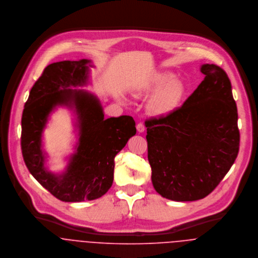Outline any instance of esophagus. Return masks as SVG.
I'll use <instances>...</instances> for the list:
<instances>
[{
  "label": "esophagus",
  "instance_id": "34e87169",
  "mask_svg": "<svg viewBox=\"0 0 258 258\" xmlns=\"http://www.w3.org/2000/svg\"><path fill=\"white\" fill-rule=\"evenodd\" d=\"M136 128H137V131H138L139 133H142V132H144V130H145V126H144V124L141 123V122L137 124Z\"/></svg>",
  "mask_w": 258,
  "mask_h": 258
}]
</instances>
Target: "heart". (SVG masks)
I'll return each mask as SVG.
<instances>
[{
    "instance_id": "obj_1",
    "label": "heart",
    "mask_w": 258,
    "mask_h": 258,
    "mask_svg": "<svg viewBox=\"0 0 258 258\" xmlns=\"http://www.w3.org/2000/svg\"><path fill=\"white\" fill-rule=\"evenodd\" d=\"M169 72H158L140 81L135 89L136 96L156 92L148 103V110L155 116H163L174 109L184 91L181 80L174 79Z\"/></svg>"
}]
</instances>
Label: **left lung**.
Here are the masks:
<instances>
[{
  "label": "left lung",
  "instance_id": "1",
  "mask_svg": "<svg viewBox=\"0 0 258 258\" xmlns=\"http://www.w3.org/2000/svg\"><path fill=\"white\" fill-rule=\"evenodd\" d=\"M201 72L204 80L181 107L145 122L152 183L163 198L176 202L210 195L239 150L230 80L216 64H203Z\"/></svg>",
  "mask_w": 258,
  "mask_h": 258
}]
</instances>
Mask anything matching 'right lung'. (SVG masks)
Returning <instances> with one entry per match:
<instances>
[{
  "mask_svg": "<svg viewBox=\"0 0 258 258\" xmlns=\"http://www.w3.org/2000/svg\"><path fill=\"white\" fill-rule=\"evenodd\" d=\"M91 60H63L47 66L30 91L22 116L21 147L27 168L39 184L62 202L92 201L107 192L113 183L114 158L136 134L131 116L104 118L99 99L73 87L88 83ZM56 106L74 109L79 143L64 173L44 167L41 137L50 112Z\"/></svg>",
  "mask_w": 258,
  "mask_h": 258,
  "instance_id": "obj_1",
  "label": "right lung"
}]
</instances>
